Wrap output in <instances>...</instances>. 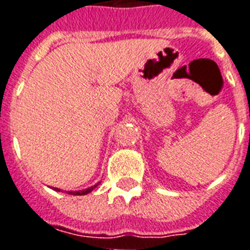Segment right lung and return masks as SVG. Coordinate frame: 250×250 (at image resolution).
Segmentation results:
<instances>
[{"mask_svg":"<svg viewBox=\"0 0 250 250\" xmlns=\"http://www.w3.org/2000/svg\"><path fill=\"white\" fill-rule=\"evenodd\" d=\"M97 186H99V183H97V185H95V186H92V187H89V188H87V189H83V191H68V194H71V195H87V194H89L91 191H93V188H96ZM55 191H61V189L55 188Z\"/></svg>","mask_w":250,"mask_h":250,"instance_id":"1","label":"right lung"}]
</instances>
